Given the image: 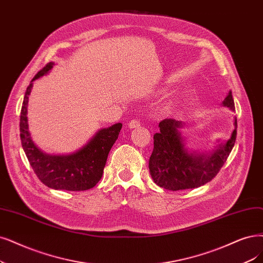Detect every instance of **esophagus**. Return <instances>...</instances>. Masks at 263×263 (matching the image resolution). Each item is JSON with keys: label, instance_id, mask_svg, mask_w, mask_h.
<instances>
[{"label": "esophagus", "instance_id": "esophagus-1", "mask_svg": "<svg viewBox=\"0 0 263 263\" xmlns=\"http://www.w3.org/2000/svg\"><path fill=\"white\" fill-rule=\"evenodd\" d=\"M140 124H141V122H140L139 119H132V120L129 122L128 126H129L130 129H134V128H137V126H139Z\"/></svg>", "mask_w": 263, "mask_h": 263}]
</instances>
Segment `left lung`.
Wrapping results in <instances>:
<instances>
[{
	"mask_svg": "<svg viewBox=\"0 0 263 263\" xmlns=\"http://www.w3.org/2000/svg\"><path fill=\"white\" fill-rule=\"evenodd\" d=\"M223 106L235 110L230 91ZM184 123L168 118L159 122V132L154 135V149L148 168L152 179L158 186L169 191L196 189L215 178L227 161L236 140L237 120L230 140L220 144L210 154L190 152L180 132Z\"/></svg>",
	"mask_w": 263,
	"mask_h": 263,
	"instance_id": "obj_1",
	"label": "left lung"
}]
</instances>
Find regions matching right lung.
<instances>
[{
    "label": "right lung",
    "mask_w": 263,
    "mask_h": 263,
    "mask_svg": "<svg viewBox=\"0 0 263 263\" xmlns=\"http://www.w3.org/2000/svg\"><path fill=\"white\" fill-rule=\"evenodd\" d=\"M54 63L39 71L25 93L21 111V140L24 152L35 176L47 187L65 191H86L94 187L103 176L107 157L118 139L122 123L101 129L82 148L70 155H50L39 148L31 139L28 126L27 106L32 82L46 74Z\"/></svg>",
    "instance_id": "1"
}]
</instances>
